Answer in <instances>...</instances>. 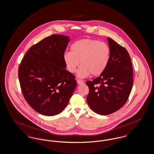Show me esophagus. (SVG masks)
I'll list each match as a JSON object with an SVG mask.
<instances>
[{
    "mask_svg": "<svg viewBox=\"0 0 154 154\" xmlns=\"http://www.w3.org/2000/svg\"><path fill=\"white\" fill-rule=\"evenodd\" d=\"M77 84H82L84 83L83 81L81 80H77Z\"/></svg>",
    "mask_w": 154,
    "mask_h": 154,
    "instance_id": "obj_1",
    "label": "esophagus"
}]
</instances>
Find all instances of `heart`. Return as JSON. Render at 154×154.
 <instances>
[{"instance_id":"1","label":"heart","mask_w":154,"mask_h":154,"mask_svg":"<svg viewBox=\"0 0 154 154\" xmlns=\"http://www.w3.org/2000/svg\"><path fill=\"white\" fill-rule=\"evenodd\" d=\"M111 50L108 44L91 38L76 41L71 47V52L63 54V60L68 71L74 73L77 68L79 77H85L90 74L97 76L106 69L110 62Z\"/></svg>"}]
</instances>
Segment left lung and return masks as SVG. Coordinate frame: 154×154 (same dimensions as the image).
<instances>
[{"label": "left lung", "instance_id": "8db88e82", "mask_svg": "<svg viewBox=\"0 0 154 154\" xmlns=\"http://www.w3.org/2000/svg\"><path fill=\"white\" fill-rule=\"evenodd\" d=\"M111 50L110 62L105 71L92 81H87V101L96 113L106 116L124 106L133 84L132 62L128 51L108 38Z\"/></svg>", "mask_w": 154, "mask_h": 154}]
</instances>
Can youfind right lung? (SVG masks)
<instances>
[{
	"instance_id": "obj_1",
	"label": "right lung",
	"mask_w": 154,
	"mask_h": 154,
	"mask_svg": "<svg viewBox=\"0 0 154 154\" xmlns=\"http://www.w3.org/2000/svg\"><path fill=\"white\" fill-rule=\"evenodd\" d=\"M70 39L52 35L32 45L18 68L22 94L30 106L53 116L67 105L77 85L75 77L66 70L63 54Z\"/></svg>"
}]
</instances>
